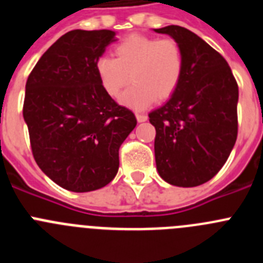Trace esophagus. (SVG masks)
<instances>
[{"mask_svg": "<svg viewBox=\"0 0 263 263\" xmlns=\"http://www.w3.org/2000/svg\"><path fill=\"white\" fill-rule=\"evenodd\" d=\"M136 117L138 122H145V121H147V116L146 115H141V113H138V115H136Z\"/></svg>", "mask_w": 263, "mask_h": 263, "instance_id": "1", "label": "esophagus"}]
</instances>
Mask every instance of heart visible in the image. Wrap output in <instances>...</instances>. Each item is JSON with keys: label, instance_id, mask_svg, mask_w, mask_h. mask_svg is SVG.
Wrapping results in <instances>:
<instances>
[{"label": "heart", "instance_id": "heart-1", "mask_svg": "<svg viewBox=\"0 0 263 263\" xmlns=\"http://www.w3.org/2000/svg\"><path fill=\"white\" fill-rule=\"evenodd\" d=\"M116 59L100 57L95 71L100 84L110 97L133 80L120 97L129 108L142 110L155 100H166L176 90L183 72V53L174 39L132 34L115 46Z\"/></svg>", "mask_w": 263, "mask_h": 263}]
</instances>
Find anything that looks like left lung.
<instances>
[{
  "label": "left lung",
  "instance_id": "left-lung-1",
  "mask_svg": "<svg viewBox=\"0 0 263 263\" xmlns=\"http://www.w3.org/2000/svg\"><path fill=\"white\" fill-rule=\"evenodd\" d=\"M180 46L183 72L167 103L148 113L155 163L164 182L196 187L221 170L237 139L238 87L227 60L182 26L154 29Z\"/></svg>",
  "mask_w": 263,
  "mask_h": 263
}]
</instances>
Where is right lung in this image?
Segmentation results:
<instances>
[{
    "label": "right lung",
    "mask_w": 263,
    "mask_h": 263,
    "mask_svg": "<svg viewBox=\"0 0 263 263\" xmlns=\"http://www.w3.org/2000/svg\"><path fill=\"white\" fill-rule=\"evenodd\" d=\"M117 41L111 30H72L43 55L26 83L23 118L39 168L64 190L89 192L117 175L118 150L137 125L106 95L95 63Z\"/></svg>",
    "instance_id": "1"
}]
</instances>
